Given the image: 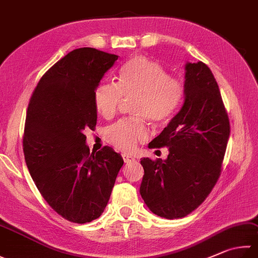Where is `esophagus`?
<instances>
[{"mask_svg":"<svg viewBox=\"0 0 258 258\" xmlns=\"http://www.w3.org/2000/svg\"><path fill=\"white\" fill-rule=\"evenodd\" d=\"M122 158H123V162L125 164L131 163V162H135V157L131 156V155H128V154H122Z\"/></svg>","mask_w":258,"mask_h":258,"instance_id":"obj_1","label":"esophagus"}]
</instances>
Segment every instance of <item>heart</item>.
<instances>
[{
	"instance_id": "1",
	"label": "heart",
	"mask_w": 258,
	"mask_h": 258,
	"mask_svg": "<svg viewBox=\"0 0 258 258\" xmlns=\"http://www.w3.org/2000/svg\"><path fill=\"white\" fill-rule=\"evenodd\" d=\"M184 95L181 81L168 77V73L157 61L144 56H135L121 66L118 83H103L94 92V104L105 119L116 113L123 96L135 98L133 115L159 124L176 112ZM145 124L140 120H122L106 130L105 138L116 149L133 152L146 138Z\"/></svg>"
}]
</instances>
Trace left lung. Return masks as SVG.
I'll list each match as a JSON object with an SVG mask.
<instances>
[{
	"label": "left lung",
	"instance_id": "1",
	"mask_svg": "<svg viewBox=\"0 0 258 258\" xmlns=\"http://www.w3.org/2000/svg\"><path fill=\"white\" fill-rule=\"evenodd\" d=\"M184 103L150 147H168L165 160L142 158L140 196L155 215L187 216L206 200L221 173L230 135L219 86L202 61L186 62Z\"/></svg>",
	"mask_w": 258,
	"mask_h": 258
}]
</instances>
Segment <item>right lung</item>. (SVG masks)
<instances>
[{"label":"right lung","mask_w":258,"mask_h":258,"mask_svg":"<svg viewBox=\"0 0 258 258\" xmlns=\"http://www.w3.org/2000/svg\"><path fill=\"white\" fill-rule=\"evenodd\" d=\"M116 59L94 48L74 49L42 75L29 102L23 135L29 173L48 205L75 223L102 215L123 165L108 146L91 154L84 135L96 125L95 89Z\"/></svg>","instance_id":"right-lung-1"}]
</instances>
